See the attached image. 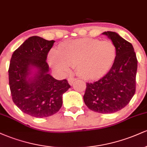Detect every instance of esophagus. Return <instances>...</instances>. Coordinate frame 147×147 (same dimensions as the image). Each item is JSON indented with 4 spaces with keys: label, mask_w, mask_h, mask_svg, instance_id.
<instances>
[{
    "label": "esophagus",
    "mask_w": 147,
    "mask_h": 147,
    "mask_svg": "<svg viewBox=\"0 0 147 147\" xmlns=\"http://www.w3.org/2000/svg\"><path fill=\"white\" fill-rule=\"evenodd\" d=\"M68 83L70 84V85H72V83H73L74 82H75V81H76V78H74V77H69L68 78Z\"/></svg>",
    "instance_id": "obj_1"
}]
</instances>
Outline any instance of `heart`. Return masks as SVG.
I'll use <instances>...</instances> for the list:
<instances>
[{
  "label": "heart",
  "mask_w": 147,
  "mask_h": 147,
  "mask_svg": "<svg viewBox=\"0 0 147 147\" xmlns=\"http://www.w3.org/2000/svg\"><path fill=\"white\" fill-rule=\"evenodd\" d=\"M116 57V48L111 41L84 38L65 43L59 50L48 55L50 66L63 73L70 66L76 67L77 74L85 79L102 77L110 69Z\"/></svg>",
  "instance_id": "b5f03b06"
}]
</instances>
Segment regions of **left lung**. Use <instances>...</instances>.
<instances>
[{
  "label": "left lung",
  "mask_w": 147,
  "mask_h": 147,
  "mask_svg": "<svg viewBox=\"0 0 147 147\" xmlns=\"http://www.w3.org/2000/svg\"><path fill=\"white\" fill-rule=\"evenodd\" d=\"M103 34L115 45V59L106 75L86 83L84 101L91 111L106 114L120 111L135 95L138 59L131 43L114 32Z\"/></svg>",
  "instance_id": "obj_1"
}]
</instances>
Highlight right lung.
<instances>
[{
  "instance_id": "add662e5",
  "label": "right lung",
  "mask_w": 147,
  "mask_h": 147,
  "mask_svg": "<svg viewBox=\"0 0 147 147\" xmlns=\"http://www.w3.org/2000/svg\"><path fill=\"white\" fill-rule=\"evenodd\" d=\"M55 41L34 36L13 53L10 60L9 85L13 102L24 113L34 117L55 114L62 106V95L70 88L66 79L57 80L48 72L46 59ZM32 67L38 72L27 79Z\"/></svg>"
}]
</instances>
